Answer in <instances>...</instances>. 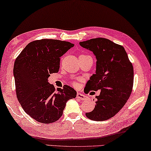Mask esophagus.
Returning a JSON list of instances; mask_svg holds the SVG:
<instances>
[{"label": "esophagus", "instance_id": "obj_1", "mask_svg": "<svg viewBox=\"0 0 151 151\" xmlns=\"http://www.w3.org/2000/svg\"><path fill=\"white\" fill-rule=\"evenodd\" d=\"M76 97L78 99V100H86V96L84 94H82L81 93H78Z\"/></svg>", "mask_w": 151, "mask_h": 151}]
</instances>
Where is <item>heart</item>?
<instances>
[{
    "label": "heart",
    "instance_id": "heart-1",
    "mask_svg": "<svg viewBox=\"0 0 151 151\" xmlns=\"http://www.w3.org/2000/svg\"><path fill=\"white\" fill-rule=\"evenodd\" d=\"M73 85L74 86H77V83H76V81H73Z\"/></svg>",
    "mask_w": 151,
    "mask_h": 151
}]
</instances>
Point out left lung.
Here are the masks:
<instances>
[{"label": "left lung", "instance_id": "left-lung-1", "mask_svg": "<svg viewBox=\"0 0 151 151\" xmlns=\"http://www.w3.org/2000/svg\"><path fill=\"white\" fill-rule=\"evenodd\" d=\"M80 45L92 51L96 61V74L86 83L88 90H100L96 105L86 113L89 119L104 121L116 114L131 94L134 71L124 48L109 39L98 37L81 41Z\"/></svg>", "mask_w": 151, "mask_h": 151}]
</instances>
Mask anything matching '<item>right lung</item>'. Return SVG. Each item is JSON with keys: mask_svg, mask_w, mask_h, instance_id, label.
<instances>
[{"mask_svg": "<svg viewBox=\"0 0 151 151\" xmlns=\"http://www.w3.org/2000/svg\"><path fill=\"white\" fill-rule=\"evenodd\" d=\"M74 45L44 39L29 43L15 59L13 73L20 104L27 114L44 124L58 120L66 102L76 97V91L65 85L58 89L48 82L51 73L58 72L60 57Z\"/></svg>", "mask_w": 151, "mask_h": 151, "instance_id": "obj_1", "label": "right lung"}]
</instances>
